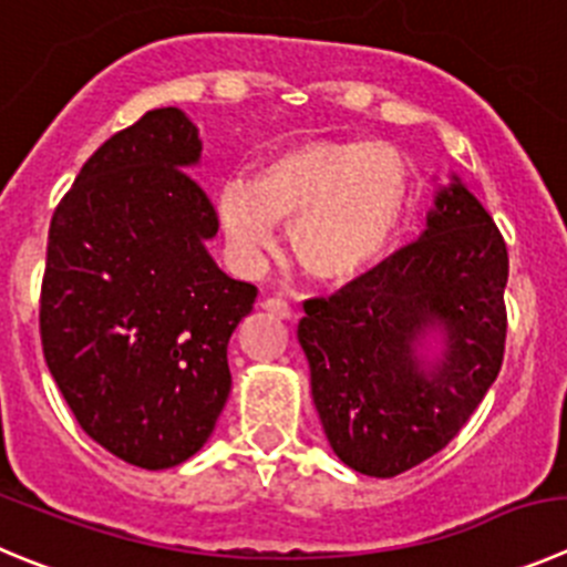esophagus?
Here are the masks:
<instances>
[{"instance_id": "34e87169", "label": "esophagus", "mask_w": 567, "mask_h": 567, "mask_svg": "<svg viewBox=\"0 0 567 567\" xmlns=\"http://www.w3.org/2000/svg\"><path fill=\"white\" fill-rule=\"evenodd\" d=\"M262 310L277 316V319H290V316H293V308H290L282 296H268V299H262Z\"/></svg>"}]
</instances>
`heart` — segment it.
<instances>
[{"mask_svg":"<svg viewBox=\"0 0 567 567\" xmlns=\"http://www.w3.org/2000/svg\"><path fill=\"white\" fill-rule=\"evenodd\" d=\"M411 171L374 140H308L274 153L248 182L218 189L220 229L240 257L274 246L290 226V251L308 277L347 282L372 268L405 224Z\"/></svg>","mask_w":567,"mask_h":567,"instance_id":"b5f03b06","label":"heart"}]
</instances>
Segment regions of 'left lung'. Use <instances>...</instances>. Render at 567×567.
I'll list each match as a JSON object with an SVG mask.
<instances>
[{
	"label": "left lung",
	"instance_id": "left-lung-1",
	"mask_svg": "<svg viewBox=\"0 0 567 567\" xmlns=\"http://www.w3.org/2000/svg\"><path fill=\"white\" fill-rule=\"evenodd\" d=\"M506 279L498 226L453 176L420 240L330 299L305 301L296 336L327 442L347 467L394 478L462 431L504 363Z\"/></svg>",
	"mask_w": 567,
	"mask_h": 567
}]
</instances>
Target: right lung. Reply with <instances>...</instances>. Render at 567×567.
<instances>
[{
	"mask_svg": "<svg viewBox=\"0 0 567 567\" xmlns=\"http://www.w3.org/2000/svg\"><path fill=\"white\" fill-rule=\"evenodd\" d=\"M198 128L153 109L94 151L50 224L41 343L83 431L142 470L187 462L231 389L226 347L257 288L206 251L218 215L187 167Z\"/></svg>",
	"mask_w": 567,
	"mask_h": 567,
	"instance_id": "1",
	"label": "right lung"
}]
</instances>
